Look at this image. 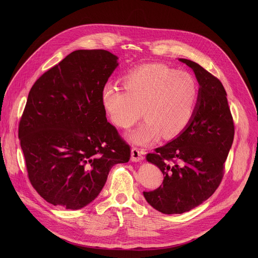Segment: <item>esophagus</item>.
Instances as JSON below:
<instances>
[{
	"instance_id": "esophagus-1",
	"label": "esophagus",
	"mask_w": 258,
	"mask_h": 258,
	"mask_svg": "<svg viewBox=\"0 0 258 258\" xmlns=\"http://www.w3.org/2000/svg\"><path fill=\"white\" fill-rule=\"evenodd\" d=\"M131 159L135 162L141 161L144 159V153L138 148H133L132 152H131Z\"/></svg>"
}]
</instances>
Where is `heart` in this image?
<instances>
[{"mask_svg": "<svg viewBox=\"0 0 258 258\" xmlns=\"http://www.w3.org/2000/svg\"><path fill=\"white\" fill-rule=\"evenodd\" d=\"M123 86L125 91L113 85L105 86L102 104L110 120L122 130L144 115L145 122L127 134L131 142L148 146L162 134L165 139H173L192 122L199 89L190 73L163 64L143 65L127 73Z\"/></svg>", "mask_w": 258, "mask_h": 258, "instance_id": "heart-1", "label": "heart"}]
</instances>
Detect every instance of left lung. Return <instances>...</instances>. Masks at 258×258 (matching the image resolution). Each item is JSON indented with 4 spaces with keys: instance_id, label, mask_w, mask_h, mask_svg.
Returning <instances> with one entry per match:
<instances>
[{
    "instance_id": "left-lung-1",
    "label": "left lung",
    "mask_w": 258,
    "mask_h": 258,
    "mask_svg": "<svg viewBox=\"0 0 258 258\" xmlns=\"http://www.w3.org/2000/svg\"><path fill=\"white\" fill-rule=\"evenodd\" d=\"M178 60L193 69L200 88L188 128L146 156L160 168L164 178L158 189L143 194L147 202L164 214L190 211L215 192L235 135L223 84L198 63Z\"/></svg>"
}]
</instances>
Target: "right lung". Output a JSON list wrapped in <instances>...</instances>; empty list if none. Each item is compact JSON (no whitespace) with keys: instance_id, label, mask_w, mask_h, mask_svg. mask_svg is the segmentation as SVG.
<instances>
[{"instance_id":"obj_1","label":"right lung","mask_w":258,"mask_h":258,"mask_svg":"<svg viewBox=\"0 0 258 258\" xmlns=\"http://www.w3.org/2000/svg\"><path fill=\"white\" fill-rule=\"evenodd\" d=\"M117 59L105 50L75 51L30 89L18 137L32 187L55 206H87L111 167L130 160V146L102 104Z\"/></svg>"}]
</instances>
